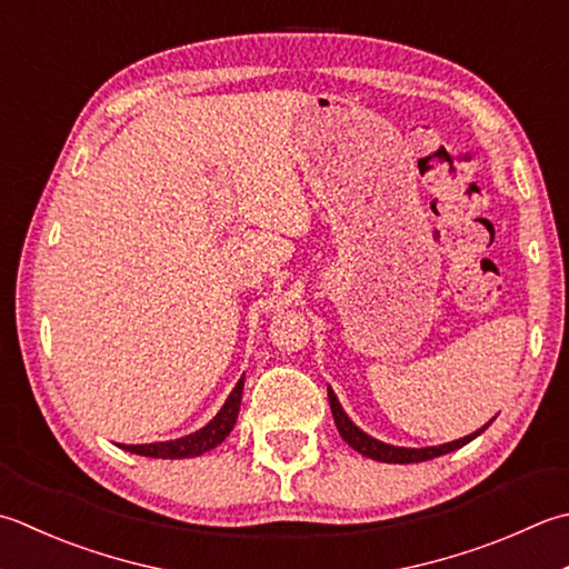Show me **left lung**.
<instances>
[{"instance_id":"left-lung-1","label":"left lung","mask_w":569,"mask_h":569,"mask_svg":"<svg viewBox=\"0 0 569 569\" xmlns=\"http://www.w3.org/2000/svg\"><path fill=\"white\" fill-rule=\"evenodd\" d=\"M328 399H330V409H332V419H336V427L340 431V437L350 443V447L367 456V459H375V461H382V463H419V461H429V459H437V456H443L449 451H456L466 447V443L473 441L478 433H483L488 427H491V421H488L486 427H481L478 431L469 433V437H463L459 441H451V443H441V447H427V449H405V447H389V443L377 441L372 437H367L365 431H360L358 427L352 425L345 415L338 397L332 395V389H328Z\"/></svg>"}]
</instances>
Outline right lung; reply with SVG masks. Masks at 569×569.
Listing matches in <instances>:
<instances>
[{
	"mask_svg": "<svg viewBox=\"0 0 569 569\" xmlns=\"http://www.w3.org/2000/svg\"><path fill=\"white\" fill-rule=\"evenodd\" d=\"M241 392H243V377L237 382V387L231 389V395L224 402V407L219 409V415L211 419L207 427L189 433V437L174 439V441H158V443H136V447H126V443H122L120 449H126L130 453L150 456V459H189V456H199L209 449H214L217 443H221L229 437V431L233 429V425H237Z\"/></svg>",
	"mask_w": 569,
	"mask_h": 569,
	"instance_id": "add662e5",
	"label": "right lung"
}]
</instances>
